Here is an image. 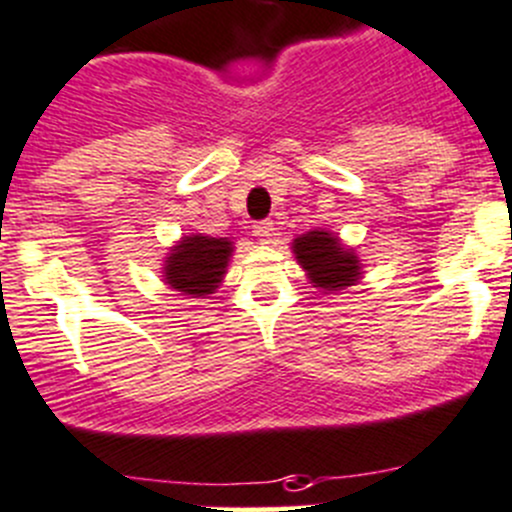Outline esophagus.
<instances>
[{
	"label": "esophagus",
	"mask_w": 512,
	"mask_h": 512,
	"mask_svg": "<svg viewBox=\"0 0 512 512\" xmlns=\"http://www.w3.org/2000/svg\"><path fill=\"white\" fill-rule=\"evenodd\" d=\"M273 232H275L273 222H257L255 227H252V234H255L257 242H262V245H265V242H270V239H273Z\"/></svg>",
	"instance_id": "esophagus-1"
}]
</instances>
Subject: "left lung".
<instances>
[{
  "label": "left lung",
  "instance_id": "obj_1",
  "mask_svg": "<svg viewBox=\"0 0 512 512\" xmlns=\"http://www.w3.org/2000/svg\"><path fill=\"white\" fill-rule=\"evenodd\" d=\"M293 252H296L298 265L308 273L313 288L324 293L349 288L362 275V262L354 255V250L344 247L339 237L324 229H313L293 239Z\"/></svg>",
  "mask_w": 512,
  "mask_h": 512
}]
</instances>
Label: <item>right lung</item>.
Here are the masks:
<instances>
[{
	"label": "right lung",
	"instance_id": "1",
	"mask_svg": "<svg viewBox=\"0 0 512 512\" xmlns=\"http://www.w3.org/2000/svg\"><path fill=\"white\" fill-rule=\"evenodd\" d=\"M232 250L234 247L227 237L216 239L204 234L183 237L165 257V283L181 290L183 296H209L222 283Z\"/></svg>",
	"mask_w": 512,
	"mask_h": 512
}]
</instances>
